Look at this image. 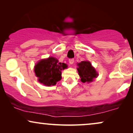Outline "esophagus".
Masks as SVG:
<instances>
[{"instance_id": "1", "label": "esophagus", "mask_w": 133, "mask_h": 133, "mask_svg": "<svg viewBox=\"0 0 133 133\" xmlns=\"http://www.w3.org/2000/svg\"><path fill=\"white\" fill-rule=\"evenodd\" d=\"M69 63L70 64H74V59H73V58H72V59H69Z\"/></svg>"}]
</instances>
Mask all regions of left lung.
<instances>
[{
    "label": "left lung",
    "mask_w": 133,
    "mask_h": 133,
    "mask_svg": "<svg viewBox=\"0 0 133 133\" xmlns=\"http://www.w3.org/2000/svg\"><path fill=\"white\" fill-rule=\"evenodd\" d=\"M77 68L79 75L81 77V81L83 83H89L93 81V79L97 77L96 70L91 65L89 61H81L78 64Z\"/></svg>",
    "instance_id": "obj_1"
}]
</instances>
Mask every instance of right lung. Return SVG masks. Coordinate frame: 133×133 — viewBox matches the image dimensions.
Wrapping results in <instances>:
<instances>
[{"mask_svg":"<svg viewBox=\"0 0 133 133\" xmlns=\"http://www.w3.org/2000/svg\"><path fill=\"white\" fill-rule=\"evenodd\" d=\"M67 67L66 64L59 63L56 58L49 57L37 63L35 72L40 83L45 86H54L61 79V70Z\"/></svg>","mask_w":133,"mask_h":133,"instance_id":"right-lung-1","label":"right lung"}]
</instances>
